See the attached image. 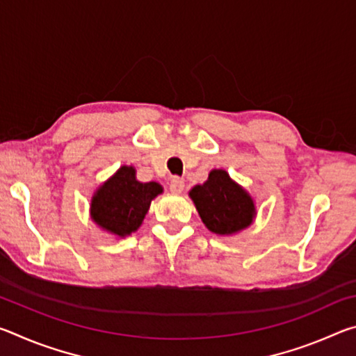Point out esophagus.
I'll list each match as a JSON object with an SVG mask.
<instances>
[{"mask_svg": "<svg viewBox=\"0 0 356 356\" xmlns=\"http://www.w3.org/2000/svg\"><path fill=\"white\" fill-rule=\"evenodd\" d=\"M185 188V182L180 177H172L171 182H170V190L172 193H176V195H179V193H182Z\"/></svg>", "mask_w": 356, "mask_h": 356, "instance_id": "esophagus-1", "label": "esophagus"}]
</instances>
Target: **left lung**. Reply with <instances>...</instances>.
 <instances>
[{
	"label": "left lung",
	"mask_w": 356,
	"mask_h": 356,
	"mask_svg": "<svg viewBox=\"0 0 356 356\" xmlns=\"http://www.w3.org/2000/svg\"><path fill=\"white\" fill-rule=\"evenodd\" d=\"M190 197L209 231L232 236L248 227L256 216L250 193L234 182L225 170H212L209 179L193 186Z\"/></svg>",
	"instance_id": "left-lung-1"
}]
</instances>
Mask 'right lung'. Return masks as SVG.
Returning <instances> with one entry per match:
<instances>
[{"mask_svg":"<svg viewBox=\"0 0 356 356\" xmlns=\"http://www.w3.org/2000/svg\"><path fill=\"white\" fill-rule=\"evenodd\" d=\"M163 193L160 184L136 180L134 166H120L95 190L91 218L104 231L118 237L135 232L146 216L154 197Z\"/></svg>","mask_w":356,"mask_h":356,"instance_id":"1","label":"right lung"}]
</instances>
